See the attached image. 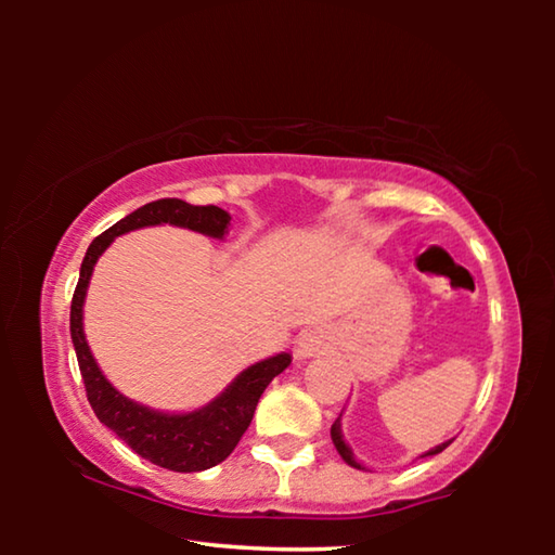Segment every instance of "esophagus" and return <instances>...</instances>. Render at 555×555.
<instances>
[{
	"mask_svg": "<svg viewBox=\"0 0 555 555\" xmlns=\"http://www.w3.org/2000/svg\"><path fill=\"white\" fill-rule=\"evenodd\" d=\"M321 352V340H318L315 333H300L296 343V354L298 357H313Z\"/></svg>",
	"mask_w": 555,
	"mask_h": 555,
	"instance_id": "1",
	"label": "esophagus"
}]
</instances>
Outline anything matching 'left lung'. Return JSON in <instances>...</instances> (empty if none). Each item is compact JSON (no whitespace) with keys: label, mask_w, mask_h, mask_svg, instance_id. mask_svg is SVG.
I'll return each mask as SVG.
<instances>
[{"label":"left lung","mask_w":555,"mask_h":555,"mask_svg":"<svg viewBox=\"0 0 555 555\" xmlns=\"http://www.w3.org/2000/svg\"><path fill=\"white\" fill-rule=\"evenodd\" d=\"M331 436H333V443H335V448H337V453H340V455H343V460H345V463H347V465H352V467H357V469H362V465H360V463H357V460L352 457V450L345 446V440H343V434H340V418H337V421H335V424H333V428H331ZM450 443H453V440H448V443H443V446H438V448H434V450H430V453H426V455H436V453H443V450H446V448H448Z\"/></svg>","instance_id":"obj_1"}]
</instances>
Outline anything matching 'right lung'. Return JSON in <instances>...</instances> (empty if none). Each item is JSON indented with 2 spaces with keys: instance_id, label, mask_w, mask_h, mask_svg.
<instances>
[{
  "instance_id": "add662e5",
  "label": "right lung",
  "mask_w": 555,
  "mask_h": 555,
  "mask_svg": "<svg viewBox=\"0 0 555 555\" xmlns=\"http://www.w3.org/2000/svg\"><path fill=\"white\" fill-rule=\"evenodd\" d=\"M176 224L208 237L222 240L228 232L230 215L218 205H191L178 198L146 203L144 208L121 218L109 230L98 234L86 251L80 267V279L70 300V337L78 354L80 374L86 382V393L95 416L125 443L149 463L173 469V473H201L222 463L237 448L244 430L249 428L259 397L276 374L291 364V354L269 357L251 364L224 389L218 399L193 413H162L129 401L102 377L98 362L82 333V300L98 257L109 247V242L129 230L149 228V224Z\"/></svg>"
}]
</instances>
